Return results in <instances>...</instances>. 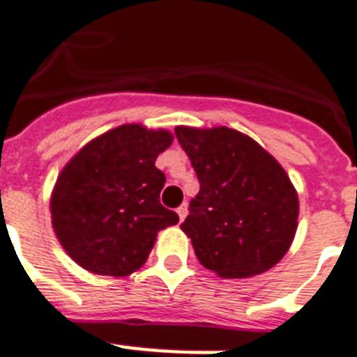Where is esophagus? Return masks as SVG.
<instances>
[{
    "label": "esophagus",
    "mask_w": 357,
    "mask_h": 357,
    "mask_svg": "<svg viewBox=\"0 0 357 357\" xmlns=\"http://www.w3.org/2000/svg\"><path fill=\"white\" fill-rule=\"evenodd\" d=\"M176 213H178V216H179V222H183V220H185V216H187V213H188V211H187V205H179V207H178V211H176Z\"/></svg>",
    "instance_id": "esophagus-1"
}]
</instances>
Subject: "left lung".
I'll list each match as a JSON object with an SVG mask.
<instances>
[{
    "mask_svg": "<svg viewBox=\"0 0 357 357\" xmlns=\"http://www.w3.org/2000/svg\"><path fill=\"white\" fill-rule=\"evenodd\" d=\"M199 192L181 224L202 266L224 279L264 273L294 242L299 198L279 161L257 141L225 128H176Z\"/></svg>",
    "mask_w": 357,
    "mask_h": 357,
    "instance_id": "left-lung-1",
    "label": "left lung"
}]
</instances>
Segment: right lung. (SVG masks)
Instances as JSON below:
<instances>
[{
    "label": "right lung",
    "mask_w": 357,
    "mask_h": 357,
    "mask_svg": "<svg viewBox=\"0 0 357 357\" xmlns=\"http://www.w3.org/2000/svg\"><path fill=\"white\" fill-rule=\"evenodd\" d=\"M167 130L123 124L89 141L60 172L51 218L66 253L97 275L124 277L146 262L161 229L179 216L159 202L165 174L155 159Z\"/></svg>",
    "instance_id": "1"
}]
</instances>
